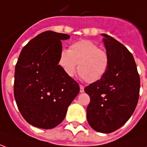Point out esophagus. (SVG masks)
Instances as JSON below:
<instances>
[{"label":"esophagus","instance_id":"esophagus-1","mask_svg":"<svg viewBox=\"0 0 147 147\" xmlns=\"http://www.w3.org/2000/svg\"><path fill=\"white\" fill-rule=\"evenodd\" d=\"M80 93H83V92H84V86H83V85H80Z\"/></svg>","mask_w":147,"mask_h":147}]
</instances>
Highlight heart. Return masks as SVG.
Here are the masks:
<instances>
[{
	"label": "heart",
	"mask_w": 147,
	"mask_h": 147,
	"mask_svg": "<svg viewBox=\"0 0 147 147\" xmlns=\"http://www.w3.org/2000/svg\"><path fill=\"white\" fill-rule=\"evenodd\" d=\"M59 64L67 76L72 77L78 71L88 83L98 82L105 76L109 65L108 53L94 42L80 40L69 46L68 50H62L59 57Z\"/></svg>",
	"instance_id": "heart-1"
}]
</instances>
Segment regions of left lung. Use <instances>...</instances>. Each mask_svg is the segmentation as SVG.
<instances>
[{
  "instance_id": "8db88e82",
  "label": "left lung",
  "mask_w": 147,
  "mask_h": 147,
  "mask_svg": "<svg viewBox=\"0 0 147 147\" xmlns=\"http://www.w3.org/2000/svg\"><path fill=\"white\" fill-rule=\"evenodd\" d=\"M102 35L109 65L101 80L84 89L90 98L86 118L94 130L110 133L123 126L136 109L140 78L129 50L113 37Z\"/></svg>"
}]
</instances>
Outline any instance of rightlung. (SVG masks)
<instances>
[{
  "mask_svg": "<svg viewBox=\"0 0 147 147\" xmlns=\"http://www.w3.org/2000/svg\"><path fill=\"white\" fill-rule=\"evenodd\" d=\"M66 34L47 30L21 51L15 69L14 96L27 122L50 129L64 120L67 107L80 92L79 83L58 64Z\"/></svg>",
  "mask_w": 147,
  "mask_h": 147,
  "instance_id": "obj_1",
  "label": "right lung"
}]
</instances>
